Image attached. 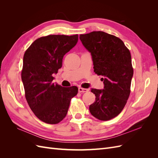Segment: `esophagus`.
Returning a JSON list of instances; mask_svg holds the SVG:
<instances>
[{
	"mask_svg": "<svg viewBox=\"0 0 158 158\" xmlns=\"http://www.w3.org/2000/svg\"><path fill=\"white\" fill-rule=\"evenodd\" d=\"M88 89H85V88H78V92L80 93H84L88 92Z\"/></svg>",
	"mask_w": 158,
	"mask_h": 158,
	"instance_id": "34e87169",
	"label": "esophagus"
}]
</instances>
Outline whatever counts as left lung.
<instances>
[{"mask_svg":"<svg viewBox=\"0 0 158 158\" xmlns=\"http://www.w3.org/2000/svg\"><path fill=\"white\" fill-rule=\"evenodd\" d=\"M80 40L91 53L95 73L102 76L104 84L102 89L91 90L95 101L89 111L99 120H110L122 111L131 93V52L121 40L104 31L80 35Z\"/></svg>","mask_w":158,"mask_h":158,"instance_id":"left-lung-1","label":"left lung"}]
</instances>
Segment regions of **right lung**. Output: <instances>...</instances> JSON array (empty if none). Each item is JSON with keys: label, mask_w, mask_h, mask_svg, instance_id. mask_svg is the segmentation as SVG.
Segmentation results:
<instances>
[{"label": "right lung", "mask_w": 158, "mask_h": 158, "mask_svg": "<svg viewBox=\"0 0 158 158\" xmlns=\"http://www.w3.org/2000/svg\"><path fill=\"white\" fill-rule=\"evenodd\" d=\"M78 35H49L36 40L25 52L22 80L28 105L43 122L57 124L67 114L78 88L52 83L64 55L77 44Z\"/></svg>", "instance_id": "1"}]
</instances>
